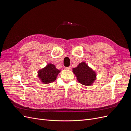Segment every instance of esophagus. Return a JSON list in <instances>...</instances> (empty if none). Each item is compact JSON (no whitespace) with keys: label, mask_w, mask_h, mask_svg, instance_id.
I'll return each mask as SVG.
<instances>
[{"label":"esophagus","mask_w":131,"mask_h":131,"mask_svg":"<svg viewBox=\"0 0 131 131\" xmlns=\"http://www.w3.org/2000/svg\"><path fill=\"white\" fill-rule=\"evenodd\" d=\"M66 69V70H70V69H71V68L70 67H66V68H65Z\"/></svg>","instance_id":"34e87169"}]
</instances>
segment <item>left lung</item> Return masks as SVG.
<instances>
[{
	"label": "left lung",
	"instance_id": "obj_1",
	"mask_svg": "<svg viewBox=\"0 0 131 131\" xmlns=\"http://www.w3.org/2000/svg\"><path fill=\"white\" fill-rule=\"evenodd\" d=\"M73 72L79 82L83 85L91 86L96 80V73L85 62L80 63L76 68H73Z\"/></svg>",
	"mask_w": 131,
	"mask_h": 131
}]
</instances>
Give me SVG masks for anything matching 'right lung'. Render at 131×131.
I'll return each mask as SVG.
<instances>
[{
  "label": "right lung",
  "mask_w": 131,
  "mask_h": 131,
  "mask_svg": "<svg viewBox=\"0 0 131 131\" xmlns=\"http://www.w3.org/2000/svg\"><path fill=\"white\" fill-rule=\"evenodd\" d=\"M61 70L57 69L54 64L49 63L44 68L38 70V77L43 84H48L56 80Z\"/></svg>",
  "instance_id": "add662e5"
}]
</instances>
